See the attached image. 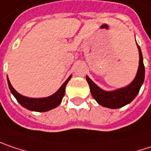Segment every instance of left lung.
<instances>
[{
    "label": "left lung",
    "mask_w": 151,
    "mask_h": 151,
    "mask_svg": "<svg viewBox=\"0 0 151 151\" xmlns=\"http://www.w3.org/2000/svg\"><path fill=\"white\" fill-rule=\"evenodd\" d=\"M137 46L139 52V65L135 78L128 86L112 91H106L98 87L88 76H86L92 96L101 106L112 109L120 108L132 102L137 95L145 81V65L142 51L137 43Z\"/></svg>",
    "instance_id": "8db88e82"
}]
</instances>
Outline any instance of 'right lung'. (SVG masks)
I'll return each mask as SVG.
<instances>
[{
    "mask_svg": "<svg viewBox=\"0 0 151 151\" xmlns=\"http://www.w3.org/2000/svg\"><path fill=\"white\" fill-rule=\"evenodd\" d=\"M70 78H71V75L69 76V78L63 82V84L60 87V88L58 91L48 97H45V98H29L27 96H24V95L20 94L19 93H18L13 88L8 77H7V83H8V87H9L11 93L15 97L17 101L23 107L27 108L30 111L43 113V112L50 111V110L56 108L57 106H59L60 103L62 102L63 96H64V93H65L66 85L70 80Z\"/></svg>",
    "mask_w": 151,
    "mask_h": 151,
    "instance_id": "1",
    "label": "right lung"
}]
</instances>
